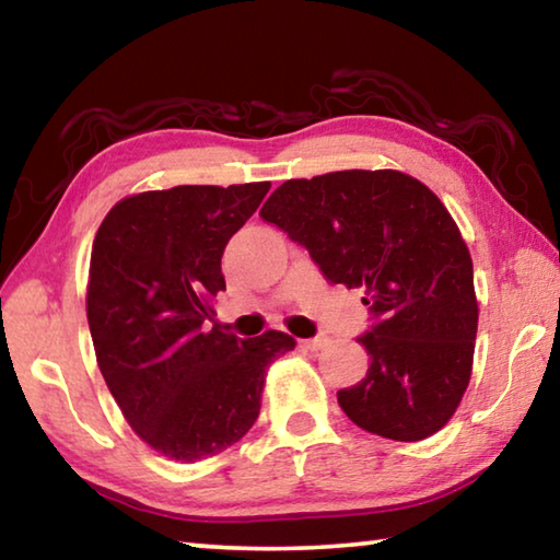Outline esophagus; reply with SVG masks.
Masks as SVG:
<instances>
[{
  "label": "esophagus",
  "mask_w": 560,
  "mask_h": 560,
  "mask_svg": "<svg viewBox=\"0 0 560 560\" xmlns=\"http://www.w3.org/2000/svg\"><path fill=\"white\" fill-rule=\"evenodd\" d=\"M301 346L306 348V350H324L326 346H328V338L326 336H316V338H306V340H301Z\"/></svg>",
  "instance_id": "obj_1"
}]
</instances>
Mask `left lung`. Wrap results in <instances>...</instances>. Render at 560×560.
Masks as SVG:
<instances>
[{
	"label": "left lung",
	"mask_w": 560,
	"mask_h": 560,
	"mask_svg": "<svg viewBox=\"0 0 560 560\" xmlns=\"http://www.w3.org/2000/svg\"><path fill=\"white\" fill-rule=\"evenodd\" d=\"M259 214L330 283L365 291L371 368L338 390L340 410L397 442L440 432L469 385L479 324L469 249L440 197L400 170H340L287 179Z\"/></svg>",
	"instance_id": "left-lung-1"
}]
</instances>
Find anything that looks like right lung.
<instances>
[{"mask_svg":"<svg viewBox=\"0 0 560 560\" xmlns=\"http://www.w3.org/2000/svg\"><path fill=\"white\" fill-rule=\"evenodd\" d=\"M269 183L179 185L122 197L91 249L86 316L110 395L140 440L175 462L240 442L261 410L281 330L236 338L214 316L222 254Z\"/></svg>","mask_w":560,"mask_h":560,"instance_id":"right-lung-1","label":"right lung"}]
</instances>
